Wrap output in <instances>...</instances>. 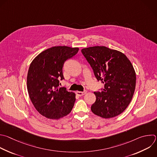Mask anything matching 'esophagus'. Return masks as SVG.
Listing matches in <instances>:
<instances>
[{"label":"esophagus","mask_w":157,"mask_h":157,"mask_svg":"<svg viewBox=\"0 0 157 157\" xmlns=\"http://www.w3.org/2000/svg\"><path fill=\"white\" fill-rule=\"evenodd\" d=\"M76 95H78V96H82V95H84V94H86V91H84V92H81V91H77L76 92Z\"/></svg>","instance_id":"1"}]
</instances>
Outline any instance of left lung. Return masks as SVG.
<instances>
[{"label": "left lung", "instance_id": "left-lung-1", "mask_svg": "<svg viewBox=\"0 0 157 157\" xmlns=\"http://www.w3.org/2000/svg\"><path fill=\"white\" fill-rule=\"evenodd\" d=\"M81 52L97 79L104 84L101 92H94L96 100L92 112L103 118L119 115L129 105L136 88L132 63L122 52L105 46L84 48Z\"/></svg>", "mask_w": 157, "mask_h": 157}]
</instances>
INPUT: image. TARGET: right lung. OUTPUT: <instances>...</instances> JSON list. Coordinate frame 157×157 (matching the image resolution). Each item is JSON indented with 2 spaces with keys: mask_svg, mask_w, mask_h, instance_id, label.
I'll list each match as a JSON object with an SVG mask.
<instances>
[{
  "mask_svg": "<svg viewBox=\"0 0 157 157\" xmlns=\"http://www.w3.org/2000/svg\"><path fill=\"white\" fill-rule=\"evenodd\" d=\"M78 47L55 46L40 53L31 62L27 76V89L37 111L52 120L68 115L76 100L75 94L60 87L59 80L64 79L65 62L75 56Z\"/></svg>",
  "mask_w": 157,
  "mask_h": 157,
  "instance_id": "1",
  "label": "right lung"
}]
</instances>
